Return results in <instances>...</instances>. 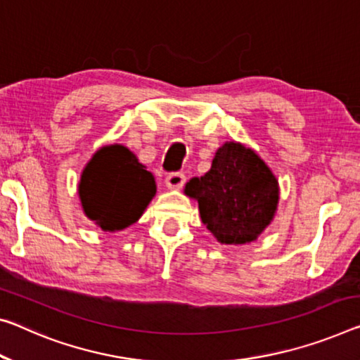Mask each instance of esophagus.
I'll return each mask as SVG.
<instances>
[{
  "mask_svg": "<svg viewBox=\"0 0 360 360\" xmlns=\"http://www.w3.org/2000/svg\"><path fill=\"white\" fill-rule=\"evenodd\" d=\"M186 182V176L182 173H171L167 176V179H165V184L169 191H176V189H181L182 186H184Z\"/></svg>",
  "mask_w": 360,
  "mask_h": 360,
  "instance_id": "esophagus-1",
  "label": "esophagus"
}]
</instances>
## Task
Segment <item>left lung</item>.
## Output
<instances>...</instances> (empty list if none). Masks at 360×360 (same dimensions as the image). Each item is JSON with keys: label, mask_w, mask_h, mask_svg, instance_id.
Masks as SVG:
<instances>
[{"label": "left lung", "mask_w": 360, "mask_h": 360, "mask_svg": "<svg viewBox=\"0 0 360 360\" xmlns=\"http://www.w3.org/2000/svg\"><path fill=\"white\" fill-rule=\"evenodd\" d=\"M184 193L198 202L202 222L222 245L255 242L272 222L281 198L264 160L236 141L216 150L208 173L192 178Z\"/></svg>", "instance_id": "left-lung-1"}]
</instances>
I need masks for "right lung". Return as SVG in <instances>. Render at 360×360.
Instances as JSON below:
<instances>
[{
    "label": "right lung",
    "instance_id": "1",
    "mask_svg": "<svg viewBox=\"0 0 360 360\" xmlns=\"http://www.w3.org/2000/svg\"><path fill=\"white\" fill-rule=\"evenodd\" d=\"M155 193L153 174L122 144L96 150L78 182L84 214L105 232L123 231L134 224Z\"/></svg>",
    "mask_w": 360,
    "mask_h": 360
}]
</instances>
